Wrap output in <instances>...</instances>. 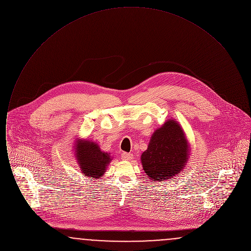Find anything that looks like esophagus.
Returning <instances> with one entry per match:
<instances>
[{
    "mask_svg": "<svg viewBox=\"0 0 251 251\" xmlns=\"http://www.w3.org/2000/svg\"><path fill=\"white\" fill-rule=\"evenodd\" d=\"M122 159L125 160V161H130L132 159V154L128 153V152H123L122 153Z\"/></svg>",
    "mask_w": 251,
    "mask_h": 251,
    "instance_id": "esophagus-1",
    "label": "esophagus"
}]
</instances>
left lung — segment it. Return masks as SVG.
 Listing matches in <instances>:
<instances>
[{"instance_id":"obj_1","label":"left lung","mask_w":251,"mask_h":251,"mask_svg":"<svg viewBox=\"0 0 251 251\" xmlns=\"http://www.w3.org/2000/svg\"><path fill=\"white\" fill-rule=\"evenodd\" d=\"M189 157V146L177 121L168 120L157 129L141 155L146 175L154 180L172 179L183 169Z\"/></svg>"}]
</instances>
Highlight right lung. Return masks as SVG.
Returning <instances> with one entry per match:
<instances>
[{
    "label": "right lung",
    "mask_w": 251,
    "mask_h": 251,
    "mask_svg": "<svg viewBox=\"0 0 251 251\" xmlns=\"http://www.w3.org/2000/svg\"><path fill=\"white\" fill-rule=\"evenodd\" d=\"M75 156L84 176L95 179L104 174L112 160L110 153L100 151L98 144L89 140H77Z\"/></svg>",
    "instance_id": "right-lung-1"
}]
</instances>
